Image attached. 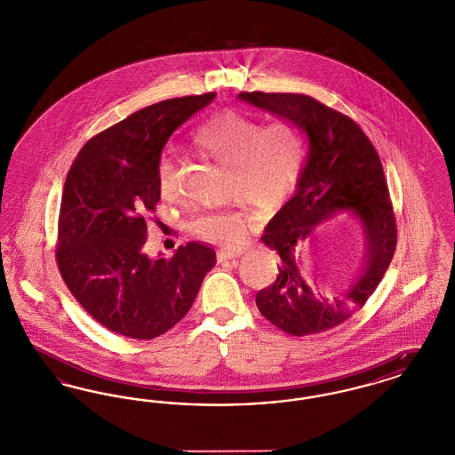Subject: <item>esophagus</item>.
Returning <instances> with one entry per match:
<instances>
[{"label": "esophagus", "mask_w": 455, "mask_h": 455, "mask_svg": "<svg viewBox=\"0 0 455 455\" xmlns=\"http://www.w3.org/2000/svg\"><path fill=\"white\" fill-rule=\"evenodd\" d=\"M243 254L242 249H223L218 252V262H223V260L235 259L240 258Z\"/></svg>", "instance_id": "1"}]
</instances>
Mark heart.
<instances>
[{
	"instance_id": "1",
	"label": "heart",
	"mask_w": 455,
	"mask_h": 455,
	"mask_svg": "<svg viewBox=\"0 0 455 455\" xmlns=\"http://www.w3.org/2000/svg\"><path fill=\"white\" fill-rule=\"evenodd\" d=\"M195 150L230 167L238 195L259 206H276L293 191L303 162V138L288 121L262 124L258 117L221 110L196 128ZM164 195L177 191V164L165 156L158 169ZM251 218L240 212L203 213L191 221L197 237L221 245H235L245 235Z\"/></svg>"
}]
</instances>
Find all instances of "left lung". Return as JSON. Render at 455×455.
<instances>
[{"instance_id":"8db88e82","label":"left lung","mask_w":455,"mask_h":455,"mask_svg":"<svg viewBox=\"0 0 455 455\" xmlns=\"http://www.w3.org/2000/svg\"><path fill=\"white\" fill-rule=\"evenodd\" d=\"M238 99L295 124L308 141L295 195L260 237L280 259L275 283L256 295L258 308L291 336L324 332L365 305L395 251V221L380 158L355 121L308 95L243 92ZM345 211L363 228L364 254L347 286L324 294L302 271V247L323 220Z\"/></svg>"}]
</instances>
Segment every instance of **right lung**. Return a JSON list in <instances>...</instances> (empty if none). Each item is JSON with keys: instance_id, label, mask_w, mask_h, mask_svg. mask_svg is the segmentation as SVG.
<instances>
[{"instance_id": "add662e5", "label": "right lung", "mask_w": 455, "mask_h": 455, "mask_svg": "<svg viewBox=\"0 0 455 455\" xmlns=\"http://www.w3.org/2000/svg\"><path fill=\"white\" fill-rule=\"evenodd\" d=\"M215 97L171 99L131 114L87 141L66 175L58 266L75 299L117 334L153 339L172 329L217 264L203 242L180 245L171 259L143 251L145 213L160 199L162 152Z\"/></svg>"}]
</instances>
